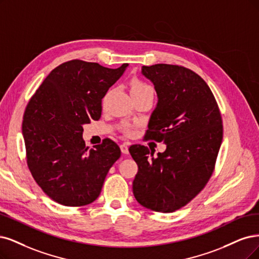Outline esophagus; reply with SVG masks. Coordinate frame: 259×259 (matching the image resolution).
<instances>
[{
    "label": "esophagus",
    "mask_w": 259,
    "mask_h": 259,
    "mask_svg": "<svg viewBox=\"0 0 259 259\" xmlns=\"http://www.w3.org/2000/svg\"><path fill=\"white\" fill-rule=\"evenodd\" d=\"M120 150L122 154L124 155H128L129 154V144L128 143H123V144L120 145Z\"/></svg>",
    "instance_id": "34e87169"
}]
</instances>
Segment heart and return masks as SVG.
Segmentation results:
<instances>
[{"instance_id": "heart-1", "label": "heart", "mask_w": 259, "mask_h": 259, "mask_svg": "<svg viewBox=\"0 0 259 259\" xmlns=\"http://www.w3.org/2000/svg\"><path fill=\"white\" fill-rule=\"evenodd\" d=\"M130 92H131V95H136V94H141V93H145V92H152V89L149 85L143 83L140 80H132L130 83ZM109 96H110V92L105 94L103 101L107 100L109 98Z\"/></svg>"}]
</instances>
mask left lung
Segmentation results:
<instances>
[{
  "label": "left lung",
  "instance_id": "8db88e82",
  "mask_svg": "<svg viewBox=\"0 0 259 259\" xmlns=\"http://www.w3.org/2000/svg\"><path fill=\"white\" fill-rule=\"evenodd\" d=\"M142 74L158 96L145 138L163 142L166 149L154 158L143 145L129 148L139 166L133 194L145 208L174 212L192 200L212 175L223 139L221 114L209 86L192 70L156 64L143 66Z\"/></svg>",
  "mask_w": 259,
  "mask_h": 259
}]
</instances>
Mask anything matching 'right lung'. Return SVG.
Returning a JSON list of instances; mask_svg holds the SVG:
<instances>
[{
  "label": "right lung",
  "mask_w": 259,
  "mask_h": 259,
  "mask_svg": "<svg viewBox=\"0 0 259 259\" xmlns=\"http://www.w3.org/2000/svg\"><path fill=\"white\" fill-rule=\"evenodd\" d=\"M127 67L111 69L80 60L66 62L48 74L26 105L22 135L27 165L54 202L78 207L99 196L120 149L105 139L88 150L83 126L100 118L102 98Z\"/></svg>",
  "instance_id": "1"
}]
</instances>
